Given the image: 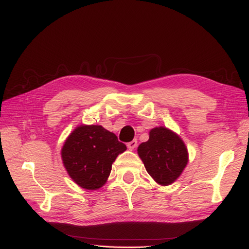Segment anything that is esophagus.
<instances>
[{
	"instance_id": "34e87169",
	"label": "esophagus",
	"mask_w": 249,
	"mask_h": 249,
	"mask_svg": "<svg viewBox=\"0 0 249 249\" xmlns=\"http://www.w3.org/2000/svg\"><path fill=\"white\" fill-rule=\"evenodd\" d=\"M136 146H138V141H136V140H133V141H131V142L127 143V147L129 150H133Z\"/></svg>"
}]
</instances>
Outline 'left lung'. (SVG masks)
I'll use <instances>...</instances> for the list:
<instances>
[{
  "label": "left lung",
  "instance_id": "left-lung-1",
  "mask_svg": "<svg viewBox=\"0 0 249 249\" xmlns=\"http://www.w3.org/2000/svg\"><path fill=\"white\" fill-rule=\"evenodd\" d=\"M138 153L149 175L161 185L172 184L188 162L182 140L164 127L152 129L149 140L139 146Z\"/></svg>",
  "mask_w": 249,
  "mask_h": 249
}]
</instances>
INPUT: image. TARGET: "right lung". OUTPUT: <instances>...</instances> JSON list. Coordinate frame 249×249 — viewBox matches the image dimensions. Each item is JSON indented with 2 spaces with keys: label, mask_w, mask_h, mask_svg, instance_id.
<instances>
[{
  "label": "right lung",
  "mask_w": 249,
  "mask_h": 249,
  "mask_svg": "<svg viewBox=\"0 0 249 249\" xmlns=\"http://www.w3.org/2000/svg\"><path fill=\"white\" fill-rule=\"evenodd\" d=\"M126 146L99 125H82L66 140L62 159L71 179L77 185L95 190L107 182L111 164Z\"/></svg>",
  "instance_id": "obj_1"
}]
</instances>
